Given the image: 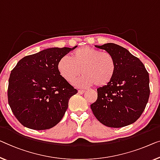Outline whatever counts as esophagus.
Returning a JSON list of instances; mask_svg holds the SVG:
<instances>
[{"instance_id":"34e87169","label":"esophagus","mask_w":160,"mask_h":160,"mask_svg":"<svg viewBox=\"0 0 160 160\" xmlns=\"http://www.w3.org/2000/svg\"><path fill=\"white\" fill-rule=\"evenodd\" d=\"M85 90H78V93L79 94H83V93H85Z\"/></svg>"}]
</instances>
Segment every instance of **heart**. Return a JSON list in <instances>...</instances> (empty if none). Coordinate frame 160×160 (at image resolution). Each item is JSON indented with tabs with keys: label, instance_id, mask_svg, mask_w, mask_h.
Instances as JSON below:
<instances>
[{
	"label": "heart",
	"instance_id": "1",
	"mask_svg": "<svg viewBox=\"0 0 160 160\" xmlns=\"http://www.w3.org/2000/svg\"><path fill=\"white\" fill-rule=\"evenodd\" d=\"M57 70L61 77L71 81L82 72L80 78L72 84L77 87L106 86L115 75L116 64L110 53L89 47H83L74 51L70 57L64 56L57 63Z\"/></svg>",
	"mask_w": 160,
	"mask_h": 160
}]
</instances>
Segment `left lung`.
Returning a JSON list of instances; mask_svg holds the SVG:
<instances>
[{"label":"left lung","instance_id":"8db88e82","mask_svg":"<svg viewBox=\"0 0 160 160\" xmlns=\"http://www.w3.org/2000/svg\"><path fill=\"white\" fill-rule=\"evenodd\" d=\"M95 47L113 56L116 71L108 85L97 89V101L90 105L92 113L108 127L132 124L141 116L148 102L149 73L139 58L118 44L107 43Z\"/></svg>","mask_w":160,"mask_h":160}]
</instances>
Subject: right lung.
<instances>
[{
  "instance_id": "right-lung-1",
  "label": "right lung",
  "mask_w": 160,
  "mask_h": 160,
  "mask_svg": "<svg viewBox=\"0 0 160 160\" xmlns=\"http://www.w3.org/2000/svg\"><path fill=\"white\" fill-rule=\"evenodd\" d=\"M76 47H52L26 56L11 71L8 104L25 127L49 129L63 118L69 100L78 90L61 77L57 63Z\"/></svg>"
}]
</instances>
